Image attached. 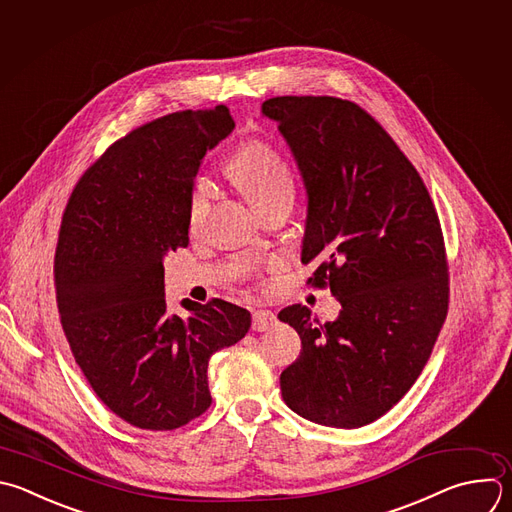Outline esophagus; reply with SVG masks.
Listing matches in <instances>:
<instances>
[{
	"label": "esophagus",
	"mask_w": 512,
	"mask_h": 512,
	"mask_svg": "<svg viewBox=\"0 0 512 512\" xmlns=\"http://www.w3.org/2000/svg\"><path fill=\"white\" fill-rule=\"evenodd\" d=\"M275 323H277V317H275L271 311H267V309H257V311H253V329H255V331L271 329Z\"/></svg>",
	"instance_id": "1"
}]
</instances>
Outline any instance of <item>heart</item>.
Returning a JSON list of instances; mask_svg holds the SVG:
<instances>
[{"instance_id": "heart-1", "label": "heart", "mask_w": 512, "mask_h": 512, "mask_svg": "<svg viewBox=\"0 0 512 512\" xmlns=\"http://www.w3.org/2000/svg\"><path fill=\"white\" fill-rule=\"evenodd\" d=\"M231 173L239 189L245 193L255 211L265 209L267 205L291 199L295 193V183L291 168L285 158L265 142H249L241 146L231 162ZM213 183L205 175H197L191 181L189 189V225L195 227L207 213L213 199Z\"/></svg>"}]
</instances>
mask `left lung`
I'll list each match as a JSON object with an SVG mask.
<instances>
[{
	"instance_id": "left-lung-1",
	"label": "left lung",
	"mask_w": 512,
	"mask_h": 512,
	"mask_svg": "<svg viewBox=\"0 0 512 512\" xmlns=\"http://www.w3.org/2000/svg\"><path fill=\"white\" fill-rule=\"evenodd\" d=\"M279 124L307 189L301 261L307 285L342 305L319 323L301 303L279 311L301 337L281 374L285 404L335 428L396 406L422 374L450 299L440 219L414 164L362 106L333 96H277Z\"/></svg>"
}]
</instances>
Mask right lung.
<instances>
[{
  "mask_svg": "<svg viewBox=\"0 0 512 512\" xmlns=\"http://www.w3.org/2000/svg\"><path fill=\"white\" fill-rule=\"evenodd\" d=\"M235 128L227 106L183 110L118 138L76 183L54 257L72 356L100 402L142 430H175L213 402L209 360L251 313L223 299H164L166 253L189 245V189L209 148Z\"/></svg>",
  "mask_w": 512,
  "mask_h": 512,
  "instance_id": "obj_1",
  "label": "right lung"
}]
</instances>
